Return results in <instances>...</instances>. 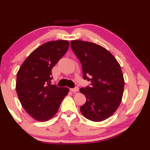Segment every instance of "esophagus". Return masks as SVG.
<instances>
[{"mask_svg":"<svg viewBox=\"0 0 150 150\" xmlns=\"http://www.w3.org/2000/svg\"><path fill=\"white\" fill-rule=\"evenodd\" d=\"M70 91L71 92H76V91H79V88H78V87L72 88V89H70Z\"/></svg>","mask_w":150,"mask_h":150,"instance_id":"obj_1","label":"esophagus"}]
</instances>
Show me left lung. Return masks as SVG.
Masks as SVG:
<instances>
[{"instance_id": "1", "label": "left lung", "mask_w": 150, "mask_h": 150, "mask_svg": "<svg viewBox=\"0 0 150 150\" xmlns=\"http://www.w3.org/2000/svg\"><path fill=\"white\" fill-rule=\"evenodd\" d=\"M73 52L81 61L84 79L91 86L81 88L86 102L80 107L81 113L93 122H102L116 111L122 102L124 79L121 66L113 55L95 43L71 41Z\"/></svg>"}]
</instances>
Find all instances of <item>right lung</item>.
Listing matches in <instances>:
<instances>
[{
	"label": "right lung",
	"instance_id": "obj_1",
	"mask_svg": "<svg viewBox=\"0 0 150 150\" xmlns=\"http://www.w3.org/2000/svg\"><path fill=\"white\" fill-rule=\"evenodd\" d=\"M68 48L67 40L45 43L28 55L18 71L16 89L20 103L39 122H46L55 115L68 94V88L50 85L52 67Z\"/></svg>",
	"mask_w": 150,
	"mask_h": 150
}]
</instances>
